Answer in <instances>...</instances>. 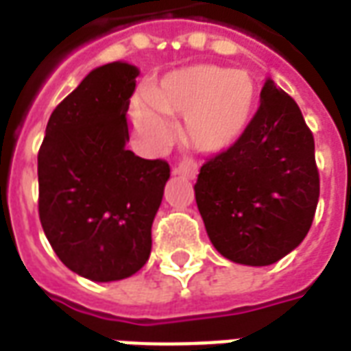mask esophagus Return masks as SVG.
<instances>
[{"label":"esophagus","instance_id":"1","mask_svg":"<svg viewBox=\"0 0 351 351\" xmlns=\"http://www.w3.org/2000/svg\"><path fill=\"white\" fill-rule=\"evenodd\" d=\"M197 163L195 161H180V163H176L175 167H173V173L175 175H182L186 178H195L197 176Z\"/></svg>","mask_w":351,"mask_h":351}]
</instances>
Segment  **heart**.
I'll list each match as a JSON object with an SVG mask.
<instances>
[{
  "instance_id": "heart-1",
  "label": "heart",
  "mask_w": 351,
  "mask_h": 351,
  "mask_svg": "<svg viewBox=\"0 0 351 351\" xmlns=\"http://www.w3.org/2000/svg\"><path fill=\"white\" fill-rule=\"evenodd\" d=\"M259 93L250 73L214 64H195L169 73L148 95L131 103V123L146 145L171 137L168 116L184 118V137L208 156L229 152L250 130Z\"/></svg>"
}]
</instances>
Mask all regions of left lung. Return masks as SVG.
<instances>
[{
	"instance_id": "1",
	"label": "left lung",
	"mask_w": 351,
	"mask_h": 351,
	"mask_svg": "<svg viewBox=\"0 0 351 351\" xmlns=\"http://www.w3.org/2000/svg\"><path fill=\"white\" fill-rule=\"evenodd\" d=\"M214 248L235 263L263 267L308 233L319 173L301 108L271 79L246 137L203 163L193 186Z\"/></svg>"
}]
</instances>
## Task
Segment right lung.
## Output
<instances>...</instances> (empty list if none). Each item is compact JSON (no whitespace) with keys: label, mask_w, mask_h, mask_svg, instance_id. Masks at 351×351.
<instances>
[{"label":"right lung","mask_w":351,"mask_h":351,"mask_svg":"<svg viewBox=\"0 0 351 351\" xmlns=\"http://www.w3.org/2000/svg\"><path fill=\"white\" fill-rule=\"evenodd\" d=\"M137 75L122 62L93 69L50 114L37 156L43 231L62 263L93 282L143 269L171 176L165 160L125 148Z\"/></svg>","instance_id":"obj_1"}]
</instances>
